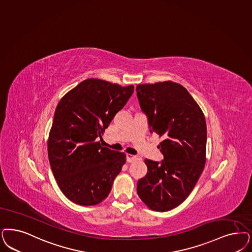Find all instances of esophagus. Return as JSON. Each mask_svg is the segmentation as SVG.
<instances>
[{
    "mask_svg": "<svg viewBox=\"0 0 252 252\" xmlns=\"http://www.w3.org/2000/svg\"><path fill=\"white\" fill-rule=\"evenodd\" d=\"M138 160H140V157L138 156H132V155H126V161L128 163H134Z\"/></svg>",
    "mask_w": 252,
    "mask_h": 252,
    "instance_id": "esophagus-1",
    "label": "esophagus"
}]
</instances>
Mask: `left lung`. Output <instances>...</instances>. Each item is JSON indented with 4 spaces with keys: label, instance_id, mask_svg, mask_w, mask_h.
<instances>
[{
    "label": "left lung",
    "instance_id": "obj_1",
    "mask_svg": "<svg viewBox=\"0 0 252 252\" xmlns=\"http://www.w3.org/2000/svg\"><path fill=\"white\" fill-rule=\"evenodd\" d=\"M139 106L164 160L145 159L148 172L137 192L148 208L164 212L177 208L197 183L206 164L207 124L199 105L185 87L171 81L137 86Z\"/></svg>",
    "mask_w": 252,
    "mask_h": 252
}]
</instances>
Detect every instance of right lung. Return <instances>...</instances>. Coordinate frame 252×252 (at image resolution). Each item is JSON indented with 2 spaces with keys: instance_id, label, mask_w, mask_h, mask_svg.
I'll return each instance as SVG.
<instances>
[{
  "instance_id": "right-lung-1",
  "label": "right lung",
  "mask_w": 252,
  "mask_h": 252,
  "mask_svg": "<svg viewBox=\"0 0 252 252\" xmlns=\"http://www.w3.org/2000/svg\"><path fill=\"white\" fill-rule=\"evenodd\" d=\"M134 86L87 79L62 96L56 108L47 151L54 177L64 195L80 206L107 198L126 163V154L102 147L100 140Z\"/></svg>"
}]
</instances>
